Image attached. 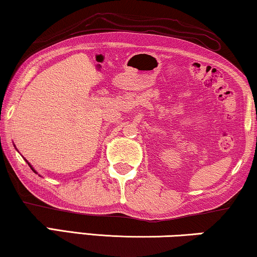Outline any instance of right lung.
I'll use <instances>...</instances> for the list:
<instances>
[{"mask_svg": "<svg viewBox=\"0 0 257 257\" xmlns=\"http://www.w3.org/2000/svg\"><path fill=\"white\" fill-rule=\"evenodd\" d=\"M27 163H28V161H27ZM28 165H29V166H30V168H31V170H33L34 172H36V171H35V170H34V168H33V167H31V165H30L29 163H28Z\"/></svg>", "mask_w": 257, "mask_h": 257, "instance_id": "right-lung-1", "label": "right lung"}]
</instances>
